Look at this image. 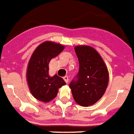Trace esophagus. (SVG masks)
<instances>
[{
  "mask_svg": "<svg viewBox=\"0 0 134 134\" xmlns=\"http://www.w3.org/2000/svg\"><path fill=\"white\" fill-rule=\"evenodd\" d=\"M63 79H64V81H65V83H69V76H64L63 77Z\"/></svg>",
  "mask_w": 134,
  "mask_h": 134,
  "instance_id": "obj_1",
  "label": "esophagus"
}]
</instances>
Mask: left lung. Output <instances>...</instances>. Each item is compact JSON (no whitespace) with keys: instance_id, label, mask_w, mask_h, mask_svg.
Masks as SVG:
<instances>
[{"instance_id":"left-lung-1","label":"left lung","mask_w":134,"mask_h":134,"mask_svg":"<svg viewBox=\"0 0 134 134\" xmlns=\"http://www.w3.org/2000/svg\"><path fill=\"white\" fill-rule=\"evenodd\" d=\"M75 52L79 70L69 87L75 101L87 107L96 103L105 92L109 79L108 69L99 54L92 47L76 46Z\"/></svg>"}]
</instances>
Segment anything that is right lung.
I'll use <instances>...</instances> for the list:
<instances>
[{
    "label": "right lung",
    "instance_id": "right-lung-1",
    "mask_svg": "<svg viewBox=\"0 0 134 134\" xmlns=\"http://www.w3.org/2000/svg\"><path fill=\"white\" fill-rule=\"evenodd\" d=\"M64 46L52 42H44L40 44L30 58L26 73L30 92L36 99L47 102L56 97L58 89L65 85L62 78L48 74L50 60L58 55Z\"/></svg>",
    "mask_w": 134,
    "mask_h": 134
}]
</instances>
